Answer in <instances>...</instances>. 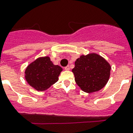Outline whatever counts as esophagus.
Wrapping results in <instances>:
<instances>
[{
    "label": "esophagus",
    "mask_w": 133,
    "mask_h": 133,
    "mask_svg": "<svg viewBox=\"0 0 133 133\" xmlns=\"http://www.w3.org/2000/svg\"><path fill=\"white\" fill-rule=\"evenodd\" d=\"M70 68L69 65H67L66 67H65V70H70Z\"/></svg>",
    "instance_id": "1"
}]
</instances>
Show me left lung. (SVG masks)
<instances>
[{
  "instance_id": "8db88e82",
  "label": "left lung",
  "mask_w": 133,
  "mask_h": 133,
  "mask_svg": "<svg viewBox=\"0 0 133 133\" xmlns=\"http://www.w3.org/2000/svg\"><path fill=\"white\" fill-rule=\"evenodd\" d=\"M72 69L76 84L82 91L91 93L104 87L110 76L111 65L105 59L95 53L81 55Z\"/></svg>"
}]
</instances>
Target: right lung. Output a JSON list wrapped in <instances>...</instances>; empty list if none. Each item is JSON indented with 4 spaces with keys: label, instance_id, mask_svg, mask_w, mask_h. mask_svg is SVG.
Returning <instances> with one entry per match:
<instances>
[{
    "label": "right lung",
    "instance_id": "1",
    "mask_svg": "<svg viewBox=\"0 0 133 133\" xmlns=\"http://www.w3.org/2000/svg\"><path fill=\"white\" fill-rule=\"evenodd\" d=\"M62 70L59 65L53 64L49 56L39 57L26 67L24 77L33 89L43 91L57 82Z\"/></svg>",
    "mask_w": 133,
    "mask_h": 133
}]
</instances>
